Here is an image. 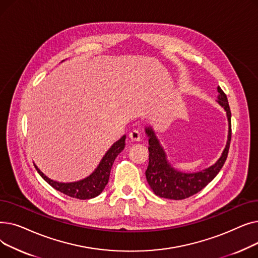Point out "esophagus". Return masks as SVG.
<instances>
[{"instance_id": "34e87169", "label": "esophagus", "mask_w": 258, "mask_h": 258, "mask_svg": "<svg viewBox=\"0 0 258 258\" xmlns=\"http://www.w3.org/2000/svg\"><path fill=\"white\" fill-rule=\"evenodd\" d=\"M128 137L130 139L133 141V142H137V141H140L141 139V136H140V133L136 130L132 131L130 134H128Z\"/></svg>"}]
</instances>
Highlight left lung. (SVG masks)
Returning a JSON list of instances; mask_svg holds the SVG:
<instances>
[{
  "label": "left lung",
  "mask_w": 258,
  "mask_h": 258,
  "mask_svg": "<svg viewBox=\"0 0 258 258\" xmlns=\"http://www.w3.org/2000/svg\"><path fill=\"white\" fill-rule=\"evenodd\" d=\"M218 92L220 93L218 102L224 107L227 113L229 132L225 150L214 165L202 171L192 173H185L174 169L167 161L166 154L157 139L153 128H145L147 137L150 138L148 139V143H150V146H148L150 159L148 160L150 161H148L145 175L147 183L150 184L156 196L170 200H184L191 197L207 186L216 177V174L220 172L225 164L229 153L230 141H231V111H230L226 94L220 87H218Z\"/></svg>",
  "instance_id": "1"
}]
</instances>
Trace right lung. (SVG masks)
Returning <instances> with one entry per match:
<instances>
[{"label":"right lung","instance_id":"right-lung-1","mask_svg":"<svg viewBox=\"0 0 258 258\" xmlns=\"http://www.w3.org/2000/svg\"><path fill=\"white\" fill-rule=\"evenodd\" d=\"M126 136H122L118 141H116L110 150H108L100 161L97 168L91 173L89 177L84 180L71 183H60L53 181L40 171L34 164L37 172L49 185H51L57 191L62 192L66 196L79 200H89L99 196L104 189L105 185L110 178V172L113 166L116 157L124 150Z\"/></svg>","mask_w":258,"mask_h":258}]
</instances>
